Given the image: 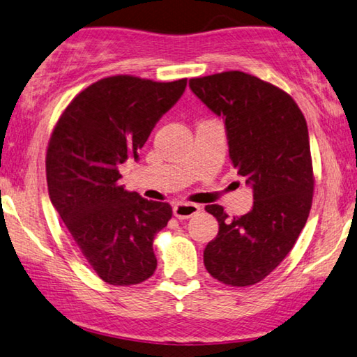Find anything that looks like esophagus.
Instances as JSON below:
<instances>
[{
    "mask_svg": "<svg viewBox=\"0 0 357 357\" xmlns=\"http://www.w3.org/2000/svg\"><path fill=\"white\" fill-rule=\"evenodd\" d=\"M201 212V207L197 204H188V202H178L174 206V215L178 220H188L195 217L196 213Z\"/></svg>",
    "mask_w": 357,
    "mask_h": 357,
    "instance_id": "obj_1",
    "label": "esophagus"
}]
</instances>
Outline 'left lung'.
Segmentation results:
<instances>
[{
  "label": "left lung",
  "mask_w": 357,
  "mask_h": 357,
  "mask_svg": "<svg viewBox=\"0 0 357 357\" xmlns=\"http://www.w3.org/2000/svg\"><path fill=\"white\" fill-rule=\"evenodd\" d=\"M190 89L225 120L232 166L255 199L248 213L232 220L218 204L206 207L220 227L204 250V266L225 284L259 283L293 250L312 208L305 116L288 93L242 71L190 79Z\"/></svg>",
  "instance_id": "obj_1"
}]
</instances>
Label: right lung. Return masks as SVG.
<instances>
[{
  "label": "right lung",
  "mask_w": 357,
  "mask_h": 357,
  "mask_svg": "<svg viewBox=\"0 0 357 357\" xmlns=\"http://www.w3.org/2000/svg\"><path fill=\"white\" fill-rule=\"evenodd\" d=\"M186 79L153 82L112 75L95 82L64 109L45 156L49 196L93 271L114 286L153 275V238L172 217L167 202L147 201L119 185V167L139 160L158 120Z\"/></svg>",
  "instance_id": "1"
}]
</instances>
